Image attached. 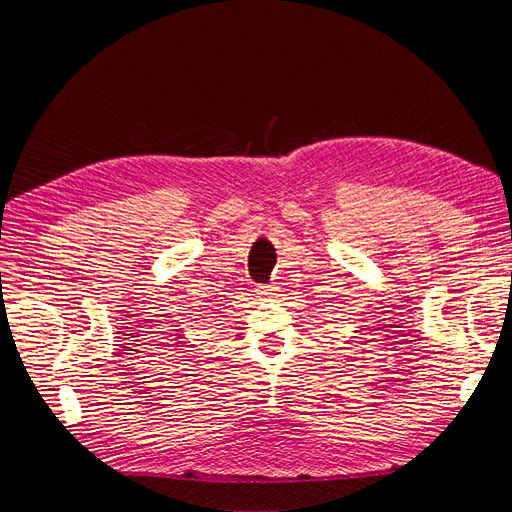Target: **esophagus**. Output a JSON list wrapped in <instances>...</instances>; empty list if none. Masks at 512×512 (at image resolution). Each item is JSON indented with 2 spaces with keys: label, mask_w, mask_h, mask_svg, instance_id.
<instances>
[{
  "label": "esophagus",
  "mask_w": 512,
  "mask_h": 512,
  "mask_svg": "<svg viewBox=\"0 0 512 512\" xmlns=\"http://www.w3.org/2000/svg\"><path fill=\"white\" fill-rule=\"evenodd\" d=\"M256 292L260 294V297H273V294L277 292V286H273V284H262V286L256 288Z\"/></svg>",
  "instance_id": "esophagus-1"
}]
</instances>
